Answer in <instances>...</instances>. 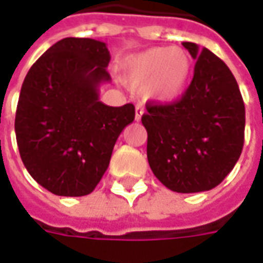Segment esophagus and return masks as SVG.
I'll list each match as a JSON object with an SVG mask.
<instances>
[{
	"label": "esophagus",
	"mask_w": 263,
	"mask_h": 263,
	"mask_svg": "<svg viewBox=\"0 0 263 263\" xmlns=\"http://www.w3.org/2000/svg\"><path fill=\"white\" fill-rule=\"evenodd\" d=\"M144 112H145L144 108H142V106H139V105H137V106H135V119H137V121H141V118H142V115H144Z\"/></svg>",
	"instance_id": "34e87169"
}]
</instances>
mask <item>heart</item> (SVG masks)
I'll return each mask as SVG.
<instances>
[{"label":"heart","mask_w":263,"mask_h":263,"mask_svg":"<svg viewBox=\"0 0 263 263\" xmlns=\"http://www.w3.org/2000/svg\"><path fill=\"white\" fill-rule=\"evenodd\" d=\"M192 70V56L181 47H151L128 57L121 76L134 89L145 87L153 101L170 103L183 95Z\"/></svg>","instance_id":"heart-1"}]
</instances>
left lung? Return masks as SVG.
<instances>
[{
  "label": "left lung",
  "instance_id": "8db88e82",
  "mask_svg": "<svg viewBox=\"0 0 263 263\" xmlns=\"http://www.w3.org/2000/svg\"><path fill=\"white\" fill-rule=\"evenodd\" d=\"M183 46L196 60L181 99L146 103V157L154 176L177 193L212 190L233 170L245 141V103L223 60L196 43Z\"/></svg>",
  "mask_w": 263,
  "mask_h": 263
}]
</instances>
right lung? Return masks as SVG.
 I'll use <instances>...</instances> for the list:
<instances>
[{
  "instance_id": "obj_1",
  "label": "right lung",
  "mask_w": 263,
  "mask_h": 263,
  "mask_svg": "<svg viewBox=\"0 0 263 263\" xmlns=\"http://www.w3.org/2000/svg\"><path fill=\"white\" fill-rule=\"evenodd\" d=\"M103 42L67 37L53 44L27 73L15 114V137L27 171L46 190L86 196L108 168L119 134L135 118L132 103L99 101L109 82Z\"/></svg>"
}]
</instances>
